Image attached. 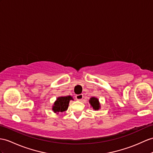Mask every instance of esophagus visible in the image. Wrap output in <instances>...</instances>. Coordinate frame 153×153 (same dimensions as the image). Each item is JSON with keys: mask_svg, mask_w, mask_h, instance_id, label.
Wrapping results in <instances>:
<instances>
[{"mask_svg": "<svg viewBox=\"0 0 153 153\" xmlns=\"http://www.w3.org/2000/svg\"><path fill=\"white\" fill-rule=\"evenodd\" d=\"M76 99L78 100H82V99L84 98V95L82 94H79V95H76Z\"/></svg>", "mask_w": 153, "mask_h": 153, "instance_id": "1", "label": "esophagus"}]
</instances>
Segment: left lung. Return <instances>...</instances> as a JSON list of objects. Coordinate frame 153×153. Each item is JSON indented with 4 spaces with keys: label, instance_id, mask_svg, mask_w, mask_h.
<instances>
[{
    "label": "left lung",
    "instance_id": "1",
    "mask_svg": "<svg viewBox=\"0 0 153 153\" xmlns=\"http://www.w3.org/2000/svg\"><path fill=\"white\" fill-rule=\"evenodd\" d=\"M89 102L90 103V105L91 107L93 108V109L95 110H98L100 109V105L99 101V99L96 97H91L89 100Z\"/></svg>",
    "mask_w": 153,
    "mask_h": 153
}]
</instances>
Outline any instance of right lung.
<instances>
[{
	"mask_svg": "<svg viewBox=\"0 0 153 153\" xmlns=\"http://www.w3.org/2000/svg\"><path fill=\"white\" fill-rule=\"evenodd\" d=\"M71 100H73V99L70 95L58 97L54 103L52 110L54 113L57 114H58V112H63V111H66L68 108L69 103Z\"/></svg>",
	"mask_w": 153,
	"mask_h": 153,
	"instance_id": "right-lung-1",
	"label": "right lung"
}]
</instances>
